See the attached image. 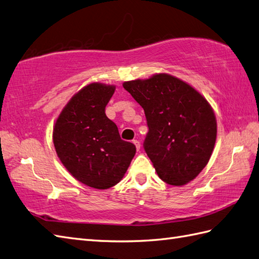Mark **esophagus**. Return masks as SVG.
<instances>
[{
  "mask_svg": "<svg viewBox=\"0 0 259 259\" xmlns=\"http://www.w3.org/2000/svg\"><path fill=\"white\" fill-rule=\"evenodd\" d=\"M132 143H134V144H135V146H136V148H137V150H138V151H139V150H140V147H141V144H140V142H139V141H138V140H132Z\"/></svg>",
  "mask_w": 259,
  "mask_h": 259,
  "instance_id": "34e87169",
  "label": "esophagus"
}]
</instances>
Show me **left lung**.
<instances>
[{"label": "left lung", "mask_w": 259, "mask_h": 259, "mask_svg": "<svg viewBox=\"0 0 259 259\" xmlns=\"http://www.w3.org/2000/svg\"><path fill=\"white\" fill-rule=\"evenodd\" d=\"M144 110L149 131L143 147L159 178L181 186L211 158L218 123L211 105L189 83L169 74L123 82Z\"/></svg>", "instance_id": "1"}]
</instances>
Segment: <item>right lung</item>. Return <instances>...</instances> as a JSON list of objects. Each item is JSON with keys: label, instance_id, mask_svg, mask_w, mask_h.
Masks as SVG:
<instances>
[{"label": "right lung", "instance_id": "1", "mask_svg": "<svg viewBox=\"0 0 259 259\" xmlns=\"http://www.w3.org/2000/svg\"><path fill=\"white\" fill-rule=\"evenodd\" d=\"M113 85L92 82L75 94L58 116L53 142L59 160L78 181L106 190L120 182L136 154L134 143L121 140L105 109Z\"/></svg>", "mask_w": 259, "mask_h": 259}]
</instances>
